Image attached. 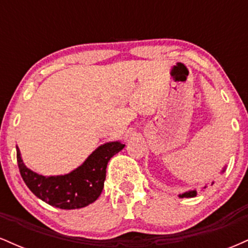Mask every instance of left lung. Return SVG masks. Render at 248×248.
Here are the masks:
<instances>
[{
	"label": "left lung",
	"instance_id": "obj_1",
	"mask_svg": "<svg viewBox=\"0 0 248 248\" xmlns=\"http://www.w3.org/2000/svg\"><path fill=\"white\" fill-rule=\"evenodd\" d=\"M225 169H226V168H224V169L221 170V172H224ZM213 184H215V182H212L211 186H213ZM204 189H206V186L202 187V190H204ZM196 196H197V190L193 189V190H189V191L181 193V195H178V197L179 198H191V197H196Z\"/></svg>",
	"mask_w": 248,
	"mask_h": 248
}]
</instances>
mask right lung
<instances>
[{"instance_id": "1", "label": "right lung", "mask_w": 248, "mask_h": 248, "mask_svg": "<svg viewBox=\"0 0 248 248\" xmlns=\"http://www.w3.org/2000/svg\"><path fill=\"white\" fill-rule=\"evenodd\" d=\"M124 148V144L120 141L101 144L81 166L65 175L43 176L30 170L22 160L18 147H16L17 163L24 183L36 197L62 210L81 209L101 195L108 162Z\"/></svg>"}]
</instances>
